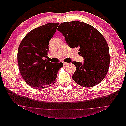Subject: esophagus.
Wrapping results in <instances>:
<instances>
[{"label":"esophagus","instance_id":"esophagus-1","mask_svg":"<svg viewBox=\"0 0 126 126\" xmlns=\"http://www.w3.org/2000/svg\"><path fill=\"white\" fill-rule=\"evenodd\" d=\"M68 63H66V62H63V65H64V66L67 65Z\"/></svg>","mask_w":126,"mask_h":126}]
</instances>
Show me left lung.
<instances>
[{
	"instance_id": "obj_1",
	"label": "left lung",
	"mask_w": 126,
	"mask_h": 126,
	"mask_svg": "<svg viewBox=\"0 0 126 126\" xmlns=\"http://www.w3.org/2000/svg\"><path fill=\"white\" fill-rule=\"evenodd\" d=\"M57 28L71 48L79 47L83 63L72 62L76 69L72 78L77 84L91 87L102 81L110 63L109 48L104 37L93 26L81 21L60 24Z\"/></svg>"
}]
</instances>
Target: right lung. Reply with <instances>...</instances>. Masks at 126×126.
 Instances as JSON below:
<instances>
[{
	"instance_id": "right-lung-1",
	"label": "right lung",
	"mask_w": 126,
	"mask_h": 126,
	"mask_svg": "<svg viewBox=\"0 0 126 126\" xmlns=\"http://www.w3.org/2000/svg\"><path fill=\"white\" fill-rule=\"evenodd\" d=\"M59 23L47 24L29 32L21 41L18 51L19 69L29 86L36 89L46 88L55 82L63 63H53L48 57L49 41Z\"/></svg>"
}]
</instances>
